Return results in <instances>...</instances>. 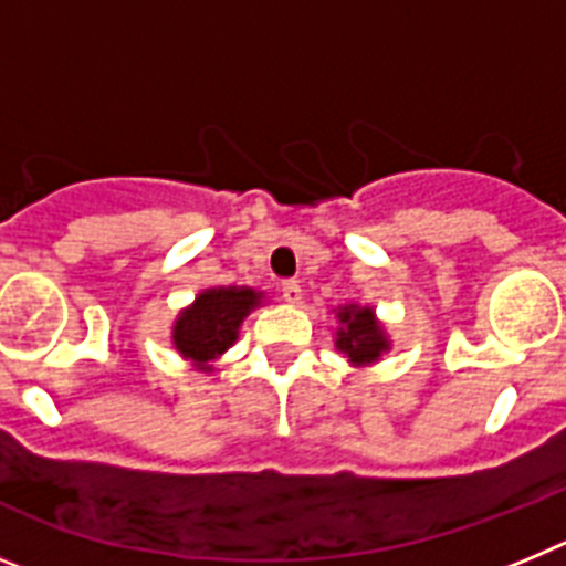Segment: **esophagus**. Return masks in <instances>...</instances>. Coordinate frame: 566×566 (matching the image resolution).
<instances>
[{
    "instance_id": "34e87169",
    "label": "esophagus",
    "mask_w": 566,
    "mask_h": 566,
    "mask_svg": "<svg viewBox=\"0 0 566 566\" xmlns=\"http://www.w3.org/2000/svg\"><path fill=\"white\" fill-rule=\"evenodd\" d=\"M280 294H283L286 303H300V300H303V289H300L297 280H283V283H280Z\"/></svg>"
}]
</instances>
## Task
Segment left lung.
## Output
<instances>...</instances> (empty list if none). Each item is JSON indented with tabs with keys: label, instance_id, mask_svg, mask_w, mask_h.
Returning <instances> with one entry per match:
<instances>
[{
	"label": "left lung",
	"instance_id": "1",
	"mask_svg": "<svg viewBox=\"0 0 566 566\" xmlns=\"http://www.w3.org/2000/svg\"><path fill=\"white\" fill-rule=\"evenodd\" d=\"M337 328H334V348L345 354V359L354 368H368L382 359V354L391 352V337L379 323L374 306H359V303H345L334 308Z\"/></svg>",
	"mask_w": 566,
	"mask_h": 566
}]
</instances>
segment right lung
<instances>
[{
  "label": "right lung",
  "instance_id": "right-lung-1",
  "mask_svg": "<svg viewBox=\"0 0 566 566\" xmlns=\"http://www.w3.org/2000/svg\"><path fill=\"white\" fill-rule=\"evenodd\" d=\"M266 303V292L252 286L203 289L172 323V348L195 371L212 374L214 363L238 343L249 312Z\"/></svg>",
  "mask_w": 566,
  "mask_h": 566
}]
</instances>
